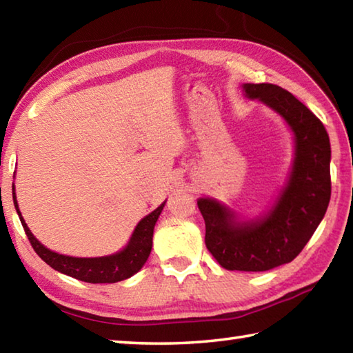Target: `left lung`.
Returning a JSON list of instances; mask_svg holds the SVG:
<instances>
[{"mask_svg":"<svg viewBox=\"0 0 353 353\" xmlns=\"http://www.w3.org/2000/svg\"><path fill=\"white\" fill-rule=\"evenodd\" d=\"M243 89L249 99H259L281 114L294 132L290 182L276 206L258 221L238 223L211 199H200L197 206L205 219L206 247L221 267L267 272L294 259L325 216L331 200V144L323 123L281 86L245 83Z\"/></svg>","mask_w":353,"mask_h":353,"instance_id":"8db88e82","label":"left lung"}]
</instances>
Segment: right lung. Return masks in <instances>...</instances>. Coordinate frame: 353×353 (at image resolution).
I'll use <instances>...</instances> for the list:
<instances>
[{
    "mask_svg": "<svg viewBox=\"0 0 353 353\" xmlns=\"http://www.w3.org/2000/svg\"><path fill=\"white\" fill-rule=\"evenodd\" d=\"M13 203L14 208H17V212L19 215L22 228L26 230L28 241L32 244L34 252L39 254V258L47 262L50 267L57 270V272L89 283H115L139 272L142 265L145 264L150 252H152L153 229L165 205L162 203L152 214H148L138 223V226L134 229L130 241L124 250L110 254V256L101 258H72L51 252L37 241L27 228L24 219L21 216L14 196Z\"/></svg>",
    "mask_w": 353,
    "mask_h": 353,
    "instance_id": "add662e5",
    "label": "right lung"
}]
</instances>
